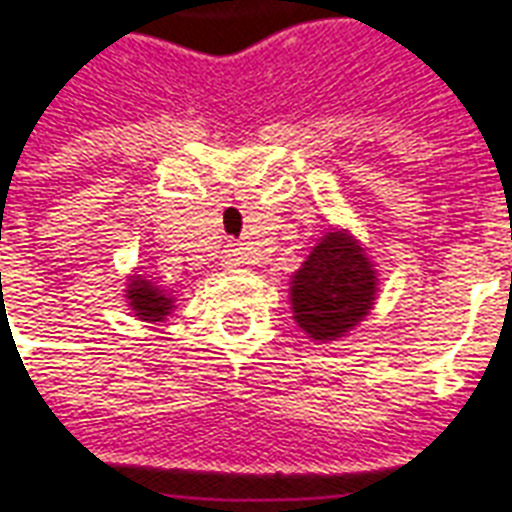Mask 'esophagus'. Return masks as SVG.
Here are the masks:
<instances>
[{"label":"esophagus","mask_w":512,"mask_h":512,"mask_svg":"<svg viewBox=\"0 0 512 512\" xmlns=\"http://www.w3.org/2000/svg\"><path fill=\"white\" fill-rule=\"evenodd\" d=\"M225 264H228V267H239V264H242V253L236 248L225 250Z\"/></svg>","instance_id":"esophagus-1"}]
</instances>
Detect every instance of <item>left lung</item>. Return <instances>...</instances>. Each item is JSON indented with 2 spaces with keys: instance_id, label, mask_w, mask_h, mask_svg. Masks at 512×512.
Masks as SVG:
<instances>
[{
  "instance_id": "obj_1",
  "label": "left lung",
  "mask_w": 512,
  "mask_h": 512,
  "mask_svg": "<svg viewBox=\"0 0 512 512\" xmlns=\"http://www.w3.org/2000/svg\"><path fill=\"white\" fill-rule=\"evenodd\" d=\"M376 281L373 262L359 239L345 228H331L290 281L295 323L317 343L345 337L373 309Z\"/></svg>"
}]
</instances>
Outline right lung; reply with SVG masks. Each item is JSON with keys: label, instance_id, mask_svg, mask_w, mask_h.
I'll return each instance as SVG.
<instances>
[{"label": "right lung", "instance_id": "right-lung-1", "mask_svg": "<svg viewBox=\"0 0 512 512\" xmlns=\"http://www.w3.org/2000/svg\"><path fill=\"white\" fill-rule=\"evenodd\" d=\"M128 290H125V298H128V306L133 309V315L139 320H147V323H161L167 320V315L175 309L172 303L175 298H169V292H164L161 287H155L150 278L144 276H130L128 278Z\"/></svg>", "mask_w": 512, "mask_h": 512}]
</instances>
